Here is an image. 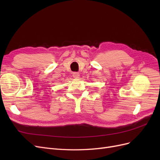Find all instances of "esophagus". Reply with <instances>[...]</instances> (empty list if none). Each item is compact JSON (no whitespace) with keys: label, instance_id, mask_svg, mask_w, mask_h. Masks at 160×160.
<instances>
[{"label":"esophagus","instance_id":"1","mask_svg":"<svg viewBox=\"0 0 160 160\" xmlns=\"http://www.w3.org/2000/svg\"><path fill=\"white\" fill-rule=\"evenodd\" d=\"M80 76L79 73L78 72H72V77H74V78H79Z\"/></svg>","mask_w":160,"mask_h":160}]
</instances>
